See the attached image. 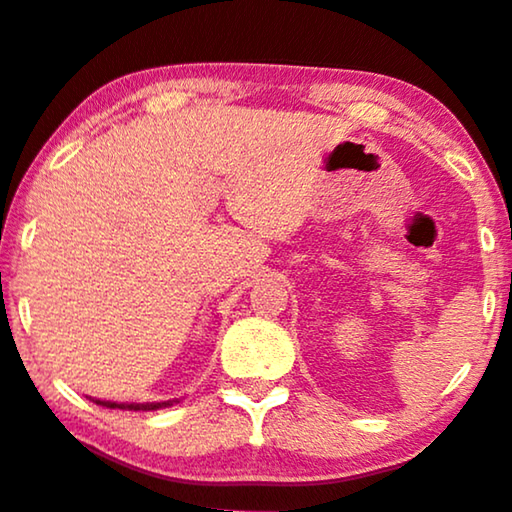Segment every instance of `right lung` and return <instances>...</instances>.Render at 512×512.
Masks as SVG:
<instances>
[{"mask_svg":"<svg viewBox=\"0 0 512 512\" xmlns=\"http://www.w3.org/2000/svg\"><path fill=\"white\" fill-rule=\"evenodd\" d=\"M95 405L109 407V410H133V412H149V410H159V407H168L177 403V400H163V403H112V400H93Z\"/></svg>","mask_w":512,"mask_h":512,"instance_id":"right-lung-1","label":"right lung"}]
</instances>
